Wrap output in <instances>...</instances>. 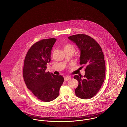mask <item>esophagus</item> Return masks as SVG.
<instances>
[{
  "label": "esophagus",
  "mask_w": 127,
  "mask_h": 127,
  "mask_svg": "<svg viewBox=\"0 0 127 127\" xmlns=\"http://www.w3.org/2000/svg\"><path fill=\"white\" fill-rule=\"evenodd\" d=\"M70 79H71V78L69 77V76H66V77L64 78V80H65V81H68V80H70Z\"/></svg>",
  "instance_id": "34e87169"
}]
</instances>
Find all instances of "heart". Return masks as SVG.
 <instances>
[{
  "mask_svg": "<svg viewBox=\"0 0 127 127\" xmlns=\"http://www.w3.org/2000/svg\"><path fill=\"white\" fill-rule=\"evenodd\" d=\"M74 47L72 46L70 44H66L64 45V50H69V49H74Z\"/></svg>",
  "mask_w": 127,
  "mask_h": 127,
  "instance_id": "1",
  "label": "heart"
}]
</instances>
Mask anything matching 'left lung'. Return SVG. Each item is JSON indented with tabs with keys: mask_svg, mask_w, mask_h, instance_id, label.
Here are the masks:
<instances>
[{
	"mask_svg": "<svg viewBox=\"0 0 127 127\" xmlns=\"http://www.w3.org/2000/svg\"><path fill=\"white\" fill-rule=\"evenodd\" d=\"M68 38L79 47V63L86 66L83 78L81 75L74 76L79 82L75 94L80 98L90 99L99 91L105 78L106 66L102 48L95 39L87 35L77 34Z\"/></svg>",
	"mask_w": 127,
	"mask_h": 127,
	"instance_id": "8db88e82",
	"label": "left lung"
}]
</instances>
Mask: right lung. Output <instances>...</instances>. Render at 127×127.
I'll return each instance as SVG.
<instances>
[{"mask_svg":"<svg viewBox=\"0 0 127 127\" xmlns=\"http://www.w3.org/2000/svg\"><path fill=\"white\" fill-rule=\"evenodd\" d=\"M56 40L52 38L36 42L31 47L25 59L23 75L25 84L35 96L44 102L51 101L58 97L64 82L62 76L46 71Z\"/></svg>","mask_w":127,"mask_h":127,"instance_id":"add662e5","label":"right lung"}]
</instances>
